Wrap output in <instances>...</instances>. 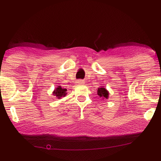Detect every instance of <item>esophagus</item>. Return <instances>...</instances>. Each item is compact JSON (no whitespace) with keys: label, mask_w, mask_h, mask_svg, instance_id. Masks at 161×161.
I'll use <instances>...</instances> for the list:
<instances>
[{"label":"esophagus","mask_w":161,"mask_h":161,"mask_svg":"<svg viewBox=\"0 0 161 161\" xmlns=\"http://www.w3.org/2000/svg\"><path fill=\"white\" fill-rule=\"evenodd\" d=\"M77 83L79 84H83V81L81 80H79L77 81Z\"/></svg>","instance_id":"1"}]
</instances>
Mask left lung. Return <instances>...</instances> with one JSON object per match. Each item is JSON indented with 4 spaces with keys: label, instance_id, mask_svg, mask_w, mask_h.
Instances as JSON below:
<instances>
[{
    "label": "left lung",
    "instance_id": "1",
    "mask_svg": "<svg viewBox=\"0 0 161 161\" xmlns=\"http://www.w3.org/2000/svg\"><path fill=\"white\" fill-rule=\"evenodd\" d=\"M108 92L107 91V89L105 88V87H99L97 89V94L98 96H99V97H102L103 99H108Z\"/></svg>",
    "mask_w": 161,
    "mask_h": 161
}]
</instances>
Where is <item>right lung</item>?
<instances>
[{
	"label": "right lung",
	"mask_w": 161,
	"mask_h": 161,
	"mask_svg": "<svg viewBox=\"0 0 161 161\" xmlns=\"http://www.w3.org/2000/svg\"><path fill=\"white\" fill-rule=\"evenodd\" d=\"M66 92H67L66 89L62 88L61 86H59L54 89V90L53 92V94L54 97H56V98L61 99L62 97H64L66 96V94H67Z\"/></svg>",
	"instance_id": "1"
}]
</instances>
